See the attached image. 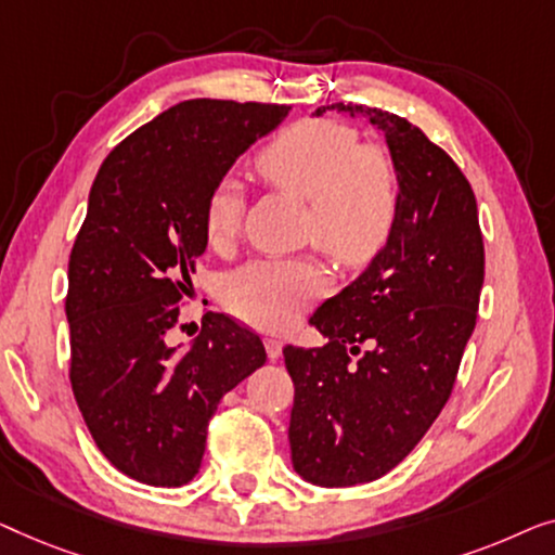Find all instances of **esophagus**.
Here are the masks:
<instances>
[{"label":"esophagus","mask_w":555,"mask_h":555,"mask_svg":"<svg viewBox=\"0 0 555 555\" xmlns=\"http://www.w3.org/2000/svg\"><path fill=\"white\" fill-rule=\"evenodd\" d=\"M263 345H267V354L271 362H276V359L281 357V347H284V341L276 339V337H267L263 339Z\"/></svg>","instance_id":"obj_1"}]
</instances>
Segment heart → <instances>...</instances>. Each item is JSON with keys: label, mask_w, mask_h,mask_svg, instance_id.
Listing matches in <instances>:
<instances>
[{"label": "heart", "mask_w": 555, "mask_h": 555, "mask_svg": "<svg viewBox=\"0 0 555 555\" xmlns=\"http://www.w3.org/2000/svg\"><path fill=\"white\" fill-rule=\"evenodd\" d=\"M256 168L276 189L309 203L304 238L345 267L372 261L392 236L400 216V173L385 147L362 145L357 130L332 120L288 125L263 145ZM244 189L221 178L208 191L203 229L214 251L236 244L244 221ZM322 263L311 256H267L233 271L223 296L246 324L288 330L324 292Z\"/></svg>", "instance_id": "1"}]
</instances>
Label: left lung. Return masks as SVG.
I'll use <instances>...</instances> for the list:
<instances>
[{
	"instance_id": "left-lung-1",
	"label": "left lung",
	"mask_w": 555,
	"mask_h": 555,
	"mask_svg": "<svg viewBox=\"0 0 555 555\" xmlns=\"http://www.w3.org/2000/svg\"><path fill=\"white\" fill-rule=\"evenodd\" d=\"M332 107L385 132L402 191L387 246L309 319L330 341L284 347L294 470L347 488L400 465L448 402L478 319L486 248L475 193L442 147L400 115ZM362 344L371 349L349 365Z\"/></svg>"
}]
</instances>
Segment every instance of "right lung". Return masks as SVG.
I'll use <instances>...</instances> for the list:
<instances>
[{"instance_id":"1","label":"right lung","mask_w":555,"mask_h":555,"mask_svg":"<svg viewBox=\"0 0 555 555\" xmlns=\"http://www.w3.org/2000/svg\"><path fill=\"white\" fill-rule=\"evenodd\" d=\"M288 111L185 100L98 170L69 254V382L100 452L132 480H193L221 397L267 362L254 332L214 311L185 352L168 332L208 246V191Z\"/></svg>"}]
</instances>
